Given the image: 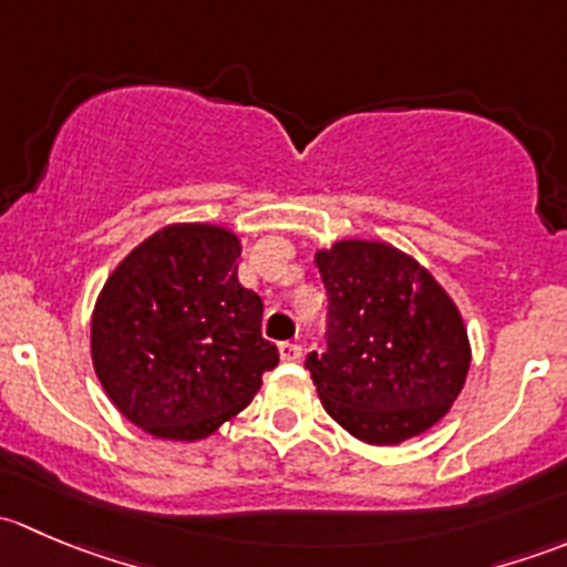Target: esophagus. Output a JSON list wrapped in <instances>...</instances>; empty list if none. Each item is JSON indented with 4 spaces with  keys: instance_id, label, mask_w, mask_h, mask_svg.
<instances>
[{
    "instance_id": "1",
    "label": "esophagus",
    "mask_w": 567,
    "mask_h": 567,
    "mask_svg": "<svg viewBox=\"0 0 567 567\" xmlns=\"http://www.w3.org/2000/svg\"><path fill=\"white\" fill-rule=\"evenodd\" d=\"M279 357H282V362H299L301 346H296V342H282V346H279Z\"/></svg>"
}]
</instances>
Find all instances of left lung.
<instances>
[{"mask_svg": "<svg viewBox=\"0 0 567 567\" xmlns=\"http://www.w3.org/2000/svg\"><path fill=\"white\" fill-rule=\"evenodd\" d=\"M316 266L329 296L326 351L307 353L305 368L331 420L379 447L436 425L472 362L455 301L384 241H337Z\"/></svg>", "mask_w": 567, "mask_h": 567, "instance_id": "1", "label": "left lung"}]
</instances>
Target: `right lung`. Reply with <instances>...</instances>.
<instances>
[{
	"mask_svg": "<svg viewBox=\"0 0 567 567\" xmlns=\"http://www.w3.org/2000/svg\"><path fill=\"white\" fill-rule=\"evenodd\" d=\"M238 255L225 227L169 225L109 274L93 310V368L120 414L151 436H210L277 368L260 296L238 282Z\"/></svg>",
	"mask_w": 567,
	"mask_h": 567,
	"instance_id": "add662e5",
	"label": "right lung"
}]
</instances>
